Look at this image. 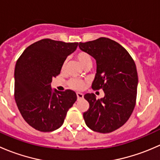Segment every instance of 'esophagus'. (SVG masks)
Instances as JSON below:
<instances>
[{"label":"esophagus","mask_w":160,"mask_h":160,"mask_svg":"<svg viewBox=\"0 0 160 160\" xmlns=\"http://www.w3.org/2000/svg\"><path fill=\"white\" fill-rule=\"evenodd\" d=\"M77 96L78 99H82L83 98V94L82 93H77Z\"/></svg>","instance_id":"obj_1"}]
</instances>
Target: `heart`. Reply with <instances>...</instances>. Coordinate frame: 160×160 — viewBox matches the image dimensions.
I'll use <instances>...</instances> for the list:
<instances>
[{"mask_svg": "<svg viewBox=\"0 0 160 160\" xmlns=\"http://www.w3.org/2000/svg\"><path fill=\"white\" fill-rule=\"evenodd\" d=\"M76 58H77V60L79 61L80 64H81L82 67L83 68H90L92 65V56H90L88 52L85 51H80L76 54ZM66 63H67V61H64V62L62 63V70H63L65 68ZM68 85L70 88L74 90H83L84 88L86 83H85L83 80H79V79L72 78L71 80H69Z\"/></svg>", "mask_w": 160, "mask_h": 160, "instance_id": "b5f03b06", "label": "heart"}]
</instances>
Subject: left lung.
Here are the masks:
<instances>
[{
	"instance_id": "8db88e82",
	"label": "left lung",
	"mask_w": 160,
	"mask_h": 160,
	"mask_svg": "<svg viewBox=\"0 0 160 160\" xmlns=\"http://www.w3.org/2000/svg\"><path fill=\"white\" fill-rule=\"evenodd\" d=\"M82 51L96 59L97 73L92 89H102L104 97L96 99L86 93L89 108L83 113L88 128L100 133H110L122 127L135 108L138 87L136 66L126 49L108 38L80 42Z\"/></svg>"
}]
</instances>
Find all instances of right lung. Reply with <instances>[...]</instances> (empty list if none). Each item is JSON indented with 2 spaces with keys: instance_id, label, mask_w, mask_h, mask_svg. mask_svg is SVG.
I'll return each instance as SVG.
<instances>
[{
  "instance_id": "right-lung-1",
  "label": "right lung",
  "mask_w": 160,
  "mask_h": 160,
  "mask_svg": "<svg viewBox=\"0 0 160 160\" xmlns=\"http://www.w3.org/2000/svg\"><path fill=\"white\" fill-rule=\"evenodd\" d=\"M78 42L44 38L30 45L17 60L14 69V99L25 122L35 130L54 131L63 124L77 101L73 90L52 91V78Z\"/></svg>"
}]
</instances>
